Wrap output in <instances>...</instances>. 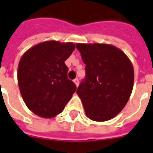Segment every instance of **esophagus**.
<instances>
[{"mask_svg":"<svg viewBox=\"0 0 153 153\" xmlns=\"http://www.w3.org/2000/svg\"><path fill=\"white\" fill-rule=\"evenodd\" d=\"M74 84H75V85H76V86H78V85H79V79H74Z\"/></svg>","mask_w":153,"mask_h":153,"instance_id":"esophagus-1","label":"esophagus"}]
</instances>
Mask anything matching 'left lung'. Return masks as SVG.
<instances>
[{
  "label": "left lung",
  "instance_id": "obj_1",
  "mask_svg": "<svg viewBox=\"0 0 153 153\" xmlns=\"http://www.w3.org/2000/svg\"><path fill=\"white\" fill-rule=\"evenodd\" d=\"M85 77L77 89L85 114L95 121L118 115L128 101L134 83L133 66L119 48L109 44L77 43Z\"/></svg>",
  "mask_w": 153,
  "mask_h": 153
}]
</instances>
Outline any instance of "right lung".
Segmentation results:
<instances>
[{"label": "right lung", "instance_id": "right-lung-1", "mask_svg": "<svg viewBox=\"0 0 153 153\" xmlns=\"http://www.w3.org/2000/svg\"><path fill=\"white\" fill-rule=\"evenodd\" d=\"M75 48L73 42L47 41L38 43L22 55L18 65L20 92L29 110L43 118L63 111L76 90L68 79L64 61Z\"/></svg>", "mask_w": 153, "mask_h": 153}]
</instances>
